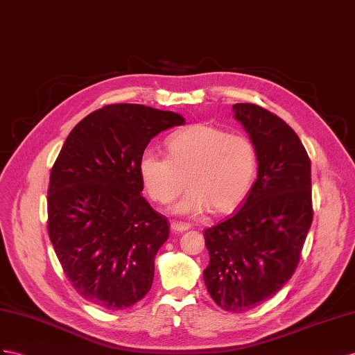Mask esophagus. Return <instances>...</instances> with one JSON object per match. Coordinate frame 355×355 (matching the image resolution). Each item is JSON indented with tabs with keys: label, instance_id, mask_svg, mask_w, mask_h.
<instances>
[{
	"label": "esophagus",
	"instance_id": "esophagus-1",
	"mask_svg": "<svg viewBox=\"0 0 355 355\" xmlns=\"http://www.w3.org/2000/svg\"><path fill=\"white\" fill-rule=\"evenodd\" d=\"M190 228V225L183 223V222H177V220H172L171 222V230L174 232H184Z\"/></svg>",
	"mask_w": 355,
	"mask_h": 355
}]
</instances>
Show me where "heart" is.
I'll return each mask as SVG.
<instances>
[{
  "instance_id": "1",
  "label": "heart",
  "mask_w": 355,
  "mask_h": 355,
  "mask_svg": "<svg viewBox=\"0 0 355 355\" xmlns=\"http://www.w3.org/2000/svg\"><path fill=\"white\" fill-rule=\"evenodd\" d=\"M168 157L145 151L139 162L142 183L153 201L169 204L190 189L175 210L198 214L230 213L237 208L255 181L258 151L244 133L195 124L171 136Z\"/></svg>"
}]
</instances>
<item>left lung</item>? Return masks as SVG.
<instances>
[{"label":"left lung","instance_id":"1","mask_svg":"<svg viewBox=\"0 0 355 355\" xmlns=\"http://www.w3.org/2000/svg\"><path fill=\"white\" fill-rule=\"evenodd\" d=\"M232 112L258 151V178L239 211L204 231L205 286L226 312L276 295L294 275L313 219L311 159L280 116L253 103Z\"/></svg>","mask_w":355,"mask_h":355}]
</instances>
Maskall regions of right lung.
I'll return each instance as SVG.
<instances>
[{
    "label": "right lung",
    "instance_id": "add662e5",
    "mask_svg": "<svg viewBox=\"0 0 355 355\" xmlns=\"http://www.w3.org/2000/svg\"><path fill=\"white\" fill-rule=\"evenodd\" d=\"M181 124L174 112L107 105L75 125L51 169L53 250L78 294L106 311L133 306L151 288L169 220L141 195L139 162L154 136Z\"/></svg>",
    "mask_w": 355,
    "mask_h": 355
}]
</instances>
